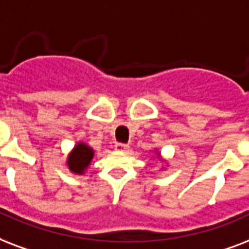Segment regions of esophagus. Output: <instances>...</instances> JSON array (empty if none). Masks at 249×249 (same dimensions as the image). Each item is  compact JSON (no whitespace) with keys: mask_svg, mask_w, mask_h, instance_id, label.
<instances>
[{"mask_svg":"<svg viewBox=\"0 0 249 249\" xmlns=\"http://www.w3.org/2000/svg\"><path fill=\"white\" fill-rule=\"evenodd\" d=\"M128 148H130L128 144H123V142H115L114 144V149L118 152H126Z\"/></svg>","mask_w":249,"mask_h":249,"instance_id":"34e87169","label":"esophagus"}]
</instances>
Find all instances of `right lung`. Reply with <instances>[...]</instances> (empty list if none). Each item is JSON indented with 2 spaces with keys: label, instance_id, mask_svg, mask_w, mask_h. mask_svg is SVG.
<instances>
[{
  "label": "right lung",
  "instance_id": "add662e5",
  "mask_svg": "<svg viewBox=\"0 0 249 249\" xmlns=\"http://www.w3.org/2000/svg\"><path fill=\"white\" fill-rule=\"evenodd\" d=\"M93 157V151L90 149L89 146H87L86 144H78L75 146L74 151L69 157V167L70 170H72L74 173H83L86 167H88L90 160Z\"/></svg>",
  "mask_w": 249,
  "mask_h": 249
}]
</instances>
